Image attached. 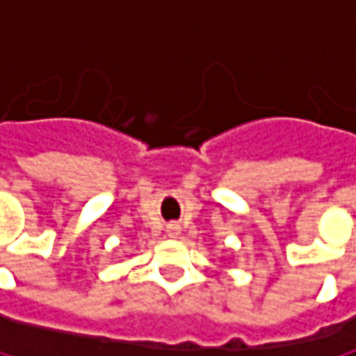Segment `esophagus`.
<instances>
[{
  "label": "esophagus",
  "instance_id": "obj_1",
  "mask_svg": "<svg viewBox=\"0 0 356 356\" xmlns=\"http://www.w3.org/2000/svg\"><path fill=\"white\" fill-rule=\"evenodd\" d=\"M167 231H169V235H171V237H177V235H179V225H169V227H167Z\"/></svg>",
  "mask_w": 356,
  "mask_h": 356
}]
</instances>
